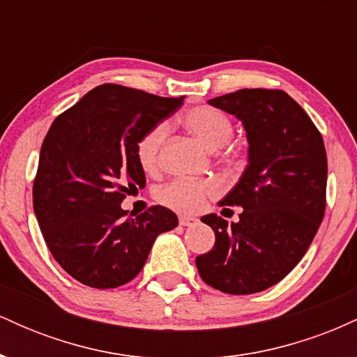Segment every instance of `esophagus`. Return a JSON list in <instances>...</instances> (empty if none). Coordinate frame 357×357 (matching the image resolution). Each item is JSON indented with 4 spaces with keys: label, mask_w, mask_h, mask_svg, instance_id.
<instances>
[{
    "label": "esophagus",
    "mask_w": 357,
    "mask_h": 357,
    "mask_svg": "<svg viewBox=\"0 0 357 357\" xmlns=\"http://www.w3.org/2000/svg\"><path fill=\"white\" fill-rule=\"evenodd\" d=\"M196 223H198V220L192 218V216H179V225L181 227H192Z\"/></svg>",
    "instance_id": "1"
}]
</instances>
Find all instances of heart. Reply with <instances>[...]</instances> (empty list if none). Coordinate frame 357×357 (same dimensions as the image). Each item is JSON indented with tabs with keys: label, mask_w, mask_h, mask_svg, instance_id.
<instances>
[{
	"label": "heart",
	"mask_w": 357,
	"mask_h": 357,
	"mask_svg": "<svg viewBox=\"0 0 357 357\" xmlns=\"http://www.w3.org/2000/svg\"><path fill=\"white\" fill-rule=\"evenodd\" d=\"M188 132L198 139L208 149H220L230 141L233 122L230 116L213 105H196L188 109L181 117ZM169 127L159 122L139 139L137 161L146 173H154L161 165V153L165 147ZM221 188L215 179L179 178L166 183L155 192L159 203L179 213H198L206 206L208 199L216 198Z\"/></svg>",
	"instance_id": "obj_1"
}]
</instances>
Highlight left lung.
Returning <instances> with one entry per match:
<instances>
[{
	"instance_id": "1",
	"label": "left lung",
	"mask_w": 357,
	"mask_h": 357,
	"mask_svg": "<svg viewBox=\"0 0 357 357\" xmlns=\"http://www.w3.org/2000/svg\"><path fill=\"white\" fill-rule=\"evenodd\" d=\"M208 102L243 122L250 147L247 169L220 203L243 208L240 220L203 216L216 240L196 267L213 289L248 296L278 284L312 243L326 211V147L284 90L241 89Z\"/></svg>"
}]
</instances>
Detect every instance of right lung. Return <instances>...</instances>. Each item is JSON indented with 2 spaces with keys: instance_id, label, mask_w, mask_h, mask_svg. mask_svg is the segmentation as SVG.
I'll return each instance as SVG.
<instances>
[{
  "instance_id": "1",
  "label": "right lung",
  "mask_w": 357,
  "mask_h": 357,
  "mask_svg": "<svg viewBox=\"0 0 357 357\" xmlns=\"http://www.w3.org/2000/svg\"><path fill=\"white\" fill-rule=\"evenodd\" d=\"M183 99L104 84L48 129L33 181V210L53 258L80 284H127L144 267L155 236L178 227V216L165 206L130 218L121 203L146 186L139 139L181 107Z\"/></svg>"
}]
</instances>
